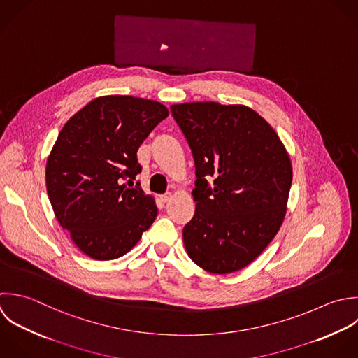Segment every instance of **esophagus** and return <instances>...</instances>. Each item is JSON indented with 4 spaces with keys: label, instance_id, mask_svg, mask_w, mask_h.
<instances>
[{
    "label": "esophagus",
    "instance_id": "1",
    "mask_svg": "<svg viewBox=\"0 0 358 358\" xmlns=\"http://www.w3.org/2000/svg\"><path fill=\"white\" fill-rule=\"evenodd\" d=\"M160 198H162L163 202H169V201L173 198V194H171V192H166V194H163Z\"/></svg>",
    "mask_w": 358,
    "mask_h": 358
}]
</instances>
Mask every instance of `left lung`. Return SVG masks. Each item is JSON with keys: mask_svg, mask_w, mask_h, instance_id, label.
I'll list each match as a JSON object with an SVG mask.
<instances>
[{"mask_svg": "<svg viewBox=\"0 0 358 358\" xmlns=\"http://www.w3.org/2000/svg\"><path fill=\"white\" fill-rule=\"evenodd\" d=\"M195 160V215L182 230L189 258L226 275L250 265L278 234L293 170L275 129L252 108L216 101L174 104Z\"/></svg>", "mask_w": 358, "mask_h": 358, "instance_id": "obj_1", "label": "left lung"}]
</instances>
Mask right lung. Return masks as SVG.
Returning <instances> with one entry per match:
<instances>
[{
	"mask_svg": "<svg viewBox=\"0 0 358 358\" xmlns=\"http://www.w3.org/2000/svg\"><path fill=\"white\" fill-rule=\"evenodd\" d=\"M167 115L155 100L101 96L58 134L45 166L47 194L59 226L87 257L125 255L155 222L153 196L134 185L142 170L136 152Z\"/></svg>",
	"mask_w": 358,
	"mask_h": 358,
	"instance_id": "obj_1",
	"label": "right lung"
}]
</instances>
